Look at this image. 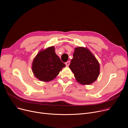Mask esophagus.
<instances>
[{
	"mask_svg": "<svg viewBox=\"0 0 128 128\" xmlns=\"http://www.w3.org/2000/svg\"><path fill=\"white\" fill-rule=\"evenodd\" d=\"M70 64V61H68L65 63V65L66 66H68Z\"/></svg>",
	"mask_w": 128,
	"mask_h": 128,
	"instance_id": "obj_1",
	"label": "esophagus"
}]
</instances>
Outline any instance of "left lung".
<instances>
[{
	"instance_id": "8db88e82",
	"label": "left lung",
	"mask_w": 128,
	"mask_h": 128,
	"mask_svg": "<svg viewBox=\"0 0 128 128\" xmlns=\"http://www.w3.org/2000/svg\"><path fill=\"white\" fill-rule=\"evenodd\" d=\"M69 68L77 81L82 84H90L100 75V64L90 51L84 47H77Z\"/></svg>"
}]
</instances>
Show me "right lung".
Returning <instances> with one entry per match:
<instances>
[{
	"instance_id": "right-lung-1",
	"label": "right lung",
	"mask_w": 128,
	"mask_h": 128,
	"mask_svg": "<svg viewBox=\"0 0 128 128\" xmlns=\"http://www.w3.org/2000/svg\"><path fill=\"white\" fill-rule=\"evenodd\" d=\"M66 65L56 54L53 46L40 51L33 60L32 71L35 76L42 82L54 79Z\"/></svg>"
}]
</instances>
